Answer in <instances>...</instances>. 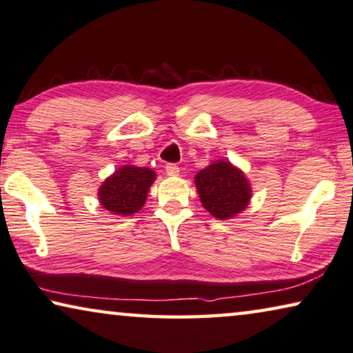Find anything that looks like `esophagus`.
Instances as JSON below:
<instances>
[{
	"label": "esophagus",
	"instance_id": "34e87169",
	"mask_svg": "<svg viewBox=\"0 0 353 353\" xmlns=\"http://www.w3.org/2000/svg\"><path fill=\"white\" fill-rule=\"evenodd\" d=\"M166 172L168 176H179V166L170 163V165H166Z\"/></svg>",
	"mask_w": 353,
	"mask_h": 353
}]
</instances>
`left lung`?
<instances>
[{
    "mask_svg": "<svg viewBox=\"0 0 353 353\" xmlns=\"http://www.w3.org/2000/svg\"><path fill=\"white\" fill-rule=\"evenodd\" d=\"M203 206L214 217L230 219L247 208L250 187L238 168L228 161H215L194 177Z\"/></svg>",
    "mask_w": 353,
    "mask_h": 353,
    "instance_id": "1",
    "label": "left lung"
}]
</instances>
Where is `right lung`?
<instances>
[{"label": "right lung", "mask_w": 353, "mask_h": 353, "mask_svg": "<svg viewBox=\"0 0 353 353\" xmlns=\"http://www.w3.org/2000/svg\"><path fill=\"white\" fill-rule=\"evenodd\" d=\"M154 181L155 172L149 168L122 166L99 188V203L109 212L128 217L144 206Z\"/></svg>", "instance_id": "right-lung-1"}]
</instances>
